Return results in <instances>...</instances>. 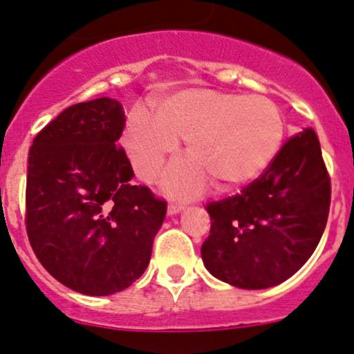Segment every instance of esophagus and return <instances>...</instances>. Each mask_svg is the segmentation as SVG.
I'll list each match as a JSON object with an SVG mask.
<instances>
[{
  "label": "esophagus",
  "mask_w": 354,
  "mask_h": 354,
  "mask_svg": "<svg viewBox=\"0 0 354 354\" xmlns=\"http://www.w3.org/2000/svg\"><path fill=\"white\" fill-rule=\"evenodd\" d=\"M184 209V205L182 204H169V209H167V212H169V216H174V214H178L180 212V210Z\"/></svg>",
  "instance_id": "1"
}]
</instances>
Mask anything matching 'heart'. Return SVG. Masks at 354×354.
I'll return each mask as SVG.
<instances>
[{
    "instance_id": "1",
    "label": "heart",
    "mask_w": 354,
    "mask_h": 354,
    "mask_svg": "<svg viewBox=\"0 0 354 354\" xmlns=\"http://www.w3.org/2000/svg\"><path fill=\"white\" fill-rule=\"evenodd\" d=\"M286 132L279 106L261 95L245 97L217 90H184L165 98L158 115L130 112L124 140L135 172L153 180L165 157L187 140L190 162H177L165 174L170 192L194 196L207 177L219 187H236L259 176L277 156Z\"/></svg>"
}]
</instances>
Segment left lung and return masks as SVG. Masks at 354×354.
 <instances>
[{"label":"left lung","mask_w":354,"mask_h":354,"mask_svg":"<svg viewBox=\"0 0 354 354\" xmlns=\"http://www.w3.org/2000/svg\"><path fill=\"white\" fill-rule=\"evenodd\" d=\"M331 204V178L311 127L284 142L256 180L205 205L202 259L212 276L241 289L281 284L319 244Z\"/></svg>","instance_id":"left-lung-1"}]
</instances>
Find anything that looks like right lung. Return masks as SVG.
Masks as SVG:
<instances>
[{"label": "right lung", "mask_w": 354, "mask_h": 354, "mask_svg": "<svg viewBox=\"0 0 354 354\" xmlns=\"http://www.w3.org/2000/svg\"><path fill=\"white\" fill-rule=\"evenodd\" d=\"M125 127L113 98L75 103L41 129L28 157L25 224L55 279L88 296L124 291L144 274L167 202L132 185L117 145Z\"/></svg>", "instance_id": "1"}]
</instances>
